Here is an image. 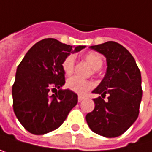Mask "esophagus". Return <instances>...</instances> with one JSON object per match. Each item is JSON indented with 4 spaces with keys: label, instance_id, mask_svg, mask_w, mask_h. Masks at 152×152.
<instances>
[{
    "label": "esophagus",
    "instance_id": "1",
    "mask_svg": "<svg viewBox=\"0 0 152 152\" xmlns=\"http://www.w3.org/2000/svg\"><path fill=\"white\" fill-rule=\"evenodd\" d=\"M83 99H84V96H82V95H79V96H78V101H79V102H82V101L83 100Z\"/></svg>",
    "mask_w": 152,
    "mask_h": 152
}]
</instances>
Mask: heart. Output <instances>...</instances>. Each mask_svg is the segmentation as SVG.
<instances>
[{
  "mask_svg": "<svg viewBox=\"0 0 152 152\" xmlns=\"http://www.w3.org/2000/svg\"><path fill=\"white\" fill-rule=\"evenodd\" d=\"M84 59L95 70L100 69L103 66V58L97 52H88L84 56ZM74 64H75V58L74 56L72 55L68 56L63 60L62 69L66 75H70L73 72ZM66 86L70 91H72L78 94H84L94 87V84L93 83L89 82V80H82L78 77H72L67 80Z\"/></svg>",
  "mask_w": 152,
  "mask_h": 152,
  "instance_id": "b5f03b06",
  "label": "heart"
}]
</instances>
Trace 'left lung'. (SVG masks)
Masks as SVG:
<instances>
[{"label": "left lung", "mask_w": 152, "mask_h": 152, "mask_svg": "<svg viewBox=\"0 0 152 152\" xmlns=\"http://www.w3.org/2000/svg\"><path fill=\"white\" fill-rule=\"evenodd\" d=\"M106 58V72L93 93L94 109L86 115V121L94 133L115 137L126 132L137 120L142 98L141 75L129 51L114 41L91 46ZM107 94L108 100L103 98Z\"/></svg>", "instance_id": "obj_1"}]
</instances>
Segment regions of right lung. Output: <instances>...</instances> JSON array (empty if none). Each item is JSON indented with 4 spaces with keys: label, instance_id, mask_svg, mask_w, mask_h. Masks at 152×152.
Here are the masks:
<instances>
[{
    "label": "right lung",
    "instance_id": "right-lung-1",
    "mask_svg": "<svg viewBox=\"0 0 152 152\" xmlns=\"http://www.w3.org/2000/svg\"><path fill=\"white\" fill-rule=\"evenodd\" d=\"M84 48L46 38L33 46L18 65L12 89L13 111L30 133L44 135L57 129L77 104L78 95L61 89L65 84L62 62ZM50 89L56 93L50 96Z\"/></svg>",
    "mask_w": 152,
    "mask_h": 152
}]
</instances>
